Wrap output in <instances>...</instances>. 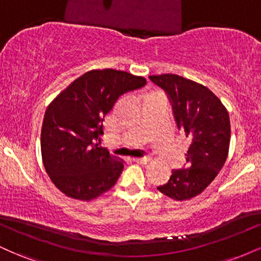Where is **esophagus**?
I'll list each match as a JSON object with an SVG mask.
<instances>
[{"mask_svg":"<svg viewBox=\"0 0 261 261\" xmlns=\"http://www.w3.org/2000/svg\"><path fill=\"white\" fill-rule=\"evenodd\" d=\"M135 163H139V164H147L149 161H151V158L149 157H143V158H134L133 160Z\"/></svg>","mask_w":261,"mask_h":261,"instance_id":"obj_1","label":"esophagus"}]
</instances>
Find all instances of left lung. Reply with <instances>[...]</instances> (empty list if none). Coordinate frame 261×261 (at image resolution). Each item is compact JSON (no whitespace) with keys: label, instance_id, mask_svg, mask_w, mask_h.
Segmentation results:
<instances>
[{"label":"left lung","instance_id":"8db88e82","mask_svg":"<svg viewBox=\"0 0 261 261\" xmlns=\"http://www.w3.org/2000/svg\"><path fill=\"white\" fill-rule=\"evenodd\" d=\"M149 80L168 94L178 128L190 139L187 168L173 169L169 180L157 189L176 201L190 200L211 184L227 160L228 112L215 93L194 81L173 73Z\"/></svg>","mask_w":261,"mask_h":261}]
</instances>
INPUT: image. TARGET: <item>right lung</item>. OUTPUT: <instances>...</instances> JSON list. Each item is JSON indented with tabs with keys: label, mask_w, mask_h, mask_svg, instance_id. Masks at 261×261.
Returning a JSON list of instances; mask_svg holds the SVG:
<instances>
[{
	"label": "right lung",
	"mask_w": 261,
	"mask_h": 261,
	"mask_svg": "<svg viewBox=\"0 0 261 261\" xmlns=\"http://www.w3.org/2000/svg\"><path fill=\"white\" fill-rule=\"evenodd\" d=\"M146 83L145 77L125 71L92 70L66 87L46 108L41 158L47 175L66 196L91 201L115 185L124 161L95 141L103 135L101 122L118 98Z\"/></svg>",
	"instance_id": "right-lung-1"
}]
</instances>
